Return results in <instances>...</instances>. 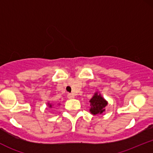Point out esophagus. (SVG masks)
<instances>
[{
  "label": "esophagus",
  "mask_w": 153,
  "mask_h": 153,
  "mask_svg": "<svg viewBox=\"0 0 153 153\" xmlns=\"http://www.w3.org/2000/svg\"><path fill=\"white\" fill-rule=\"evenodd\" d=\"M68 99H74V95L71 94H68Z\"/></svg>",
  "instance_id": "34e87169"
}]
</instances>
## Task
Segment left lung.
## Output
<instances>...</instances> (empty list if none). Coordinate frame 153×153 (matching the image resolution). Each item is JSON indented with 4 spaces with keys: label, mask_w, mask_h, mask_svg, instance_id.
Wrapping results in <instances>:
<instances>
[{
    "label": "left lung",
    "mask_w": 153,
    "mask_h": 153,
    "mask_svg": "<svg viewBox=\"0 0 153 153\" xmlns=\"http://www.w3.org/2000/svg\"><path fill=\"white\" fill-rule=\"evenodd\" d=\"M91 113L93 114H101L105 111V107L107 105L106 100H104L103 97H101V95H99L96 93L94 95V97L91 99Z\"/></svg>",
    "instance_id": "obj_1"
}]
</instances>
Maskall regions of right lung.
Wrapping results in <instances>:
<instances>
[{"mask_svg": "<svg viewBox=\"0 0 153 153\" xmlns=\"http://www.w3.org/2000/svg\"><path fill=\"white\" fill-rule=\"evenodd\" d=\"M49 105H50V107H52V105L50 104V103H49Z\"/></svg>", "mask_w": 153, "mask_h": 153, "instance_id": "right-lung-1", "label": "right lung"}]
</instances>
